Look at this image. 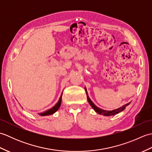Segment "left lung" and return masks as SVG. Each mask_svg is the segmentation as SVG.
Wrapping results in <instances>:
<instances>
[{
	"instance_id": "8db88e82",
	"label": "left lung",
	"mask_w": 152,
	"mask_h": 152,
	"mask_svg": "<svg viewBox=\"0 0 152 152\" xmlns=\"http://www.w3.org/2000/svg\"><path fill=\"white\" fill-rule=\"evenodd\" d=\"M85 91H86V93L87 98H88V102H89V104L91 106V107H92L93 109H94V110H95L96 112H97L98 114H99L104 115H108H108H114V114H118L119 112H120L124 110L126 106H128L129 104H130V102H129V103H128V104H126L124 105L123 106H121V107L119 108H118V109L114 110H112V111L104 110H102V109H101V108H100L97 107V106H96L94 104V103H93V102L91 101V100L90 99L89 97L88 94V92H87V89H86V88H85Z\"/></svg>"
}]
</instances>
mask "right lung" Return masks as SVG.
<instances>
[{
  "instance_id": "right-lung-1",
  "label": "right lung",
  "mask_w": 152,
  "mask_h": 152,
  "mask_svg": "<svg viewBox=\"0 0 152 152\" xmlns=\"http://www.w3.org/2000/svg\"><path fill=\"white\" fill-rule=\"evenodd\" d=\"M62 95H63V93H62V94H61V95L60 96V99L59 100V101L57 102V104L55 105L53 108H51V109L48 110L44 112L43 113H40V115H51V114H54V113L56 112L60 107L61 104V99H62Z\"/></svg>"
}]
</instances>
